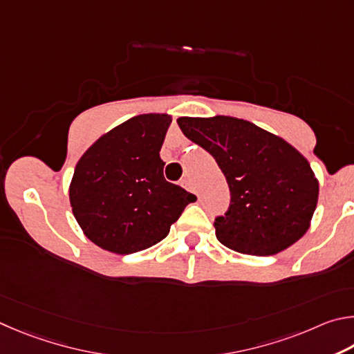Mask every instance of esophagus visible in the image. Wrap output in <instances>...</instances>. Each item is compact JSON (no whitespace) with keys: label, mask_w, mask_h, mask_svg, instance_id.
<instances>
[{"label":"esophagus","mask_w":354,"mask_h":354,"mask_svg":"<svg viewBox=\"0 0 354 354\" xmlns=\"http://www.w3.org/2000/svg\"><path fill=\"white\" fill-rule=\"evenodd\" d=\"M182 187L188 191H194V185H193V182H191V178H183Z\"/></svg>","instance_id":"obj_1"}]
</instances>
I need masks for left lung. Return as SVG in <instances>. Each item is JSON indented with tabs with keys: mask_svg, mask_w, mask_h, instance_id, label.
Wrapping results in <instances>:
<instances>
[{
	"mask_svg": "<svg viewBox=\"0 0 354 354\" xmlns=\"http://www.w3.org/2000/svg\"><path fill=\"white\" fill-rule=\"evenodd\" d=\"M187 138L213 155L230 205L216 216V238L234 252L269 257L297 243L317 207L319 182L289 142L230 116L178 118Z\"/></svg>",
	"mask_w": 354,
	"mask_h": 354,
	"instance_id": "8db88e82",
	"label": "left lung"
}]
</instances>
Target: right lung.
Returning a JSON list of instances; mask_svg holds the SVG:
<instances>
[{"label": "right lung", "instance_id": "obj_1", "mask_svg": "<svg viewBox=\"0 0 354 354\" xmlns=\"http://www.w3.org/2000/svg\"><path fill=\"white\" fill-rule=\"evenodd\" d=\"M171 116L138 115L102 135L74 169L73 214L104 250L129 255L160 243L197 197L163 176Z\"/></svg>", "mask_w": 354, "mask_h": 354}]
</instances>
